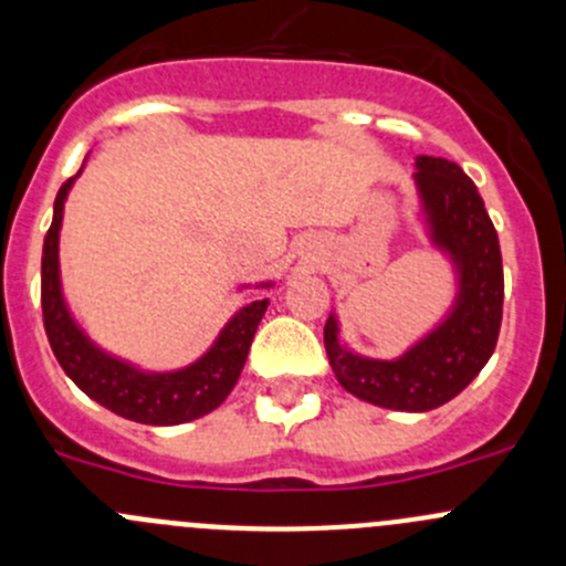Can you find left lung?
Here are the masks:
<instances>
[{
	"mask_svg": "<svg viewBox=\"0 0 566 566\" xmlns=\"http://www.w3.org/2000/svg\"><path fill=\"white\" fill-rule=\"evenodd\" d=\"M413 186L427 241L454 271L452 306L397 358L350 350L339 339L334 312L325 319L323 342L342 389L380 408L424 413L458 397L493 356L504 306V268L493 221L458 164L419 156Z\"/></svg>",
	"mask_w": 566,
	"mask_h": 566,
	"instance_id": "left-lung-1",
	"label": "left lung"
}]
</instances>
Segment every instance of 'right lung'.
Instances as JSON below:
<instances>
[{"instance_id":"right-lung-1","label":"right lung","mask_w":566,"mask_h":566,"mask_svg":"<svg viewBox=\"0 0 566 566\" xmlns=\"http://www.w3.org/2000/svg\"><path fill=\"white\" fill-rule=\"evenodd\" d=\"M78 175H82V169H78ZM76 177L62 182L60 193H56L54 219L45 232L43 265H40L43 325L56 361L90 399H95L123 419L153 427H172L210 413L224 402L227 394L235 389L256 325L268 310V298L241 306L227 319L213 345L188 367L153 373V369H142L125 358L106 353L104 347H98L84 334V328L76 323L71 306H67L65 293H62L60 230L62 216H65V199ZM271 284L273 282H260L254 287H271ZM243 287H249V284H243Z\"/></svg>"}]
</instances>
